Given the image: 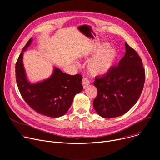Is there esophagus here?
I'll use <instances>...</instances> for the list:
<instances>
[{
	"mask_svg": "<svg viewBox=\"0 0 160 160\" xmlns=\"http://www.w3.org/2000/svg\"><path fill=\"white\" fill-rule=\"evenodd\" d=\"M82 83L83 88H86L88 85L90 84V81L87 78H83L82 79Z\"/></svg>",
	"mask_w": 160,
	"mask_h": 160,
	"instance_id": "34e87169",
	"label": "esophagus"
}]
</instances>
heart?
<instances>
[{
    "instance_id": "heart-1",
    "label": "heart",
    "mask_w": 160,
    "mask_h": 160,
    "mask_svg": "<svg viewBox=\"0 0 160 160\" xmlns=\"http://www.w3.org/2000/svg\"><path fill=\"white\" fill-rule=\"evenodd\" d=\"M104 48V47H102ZM117 53L113 48L104 50L89 62L88 68L94 74H104L108 72L113 66Z\"/></svg>"
}]
</instances>
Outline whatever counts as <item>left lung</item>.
Listing matches in <instances>:
<instances>
[{
    "label": "left lung",
    "instance_id": "obj_1",
    "mask_svg": "<svg viewBox=\"0 0 160 160\" xmlns=\"http://www.w3.org/2000/svg\"><path fill=\"white\" fill-rule=\"evenodd\" d=\"M125 48L124 56L118 65L95 78L98 93L93 107L104 118H113L128 112L138 102L143 89L145 71L141 58L127 43Z\"/></svg>",
    "mask_w": 160,
    "mask_h": 160
}]
</instances>
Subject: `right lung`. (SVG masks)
<instances>
[{
	"label": "right lung",
	"instance_id": "1",
	"mask_svg": "<svg viewBox=\"0 0 160 160\" xmlns=\"http://www.w3.org/2000/svg\"><path fill=\"white\" fill-rule=\"evenodd\" d=\"M29 39L15 64V77L20 93L28 105L37 113L50 117L65 115L71 106L73 98L83 89L82 76L70 75L58 68L51 77L43 82L30 83L27 79L22 63L23 51L30 45Z\"/></svg>",
	"mask_w": 160,
	"mask_h": 160
}]
</instances>
